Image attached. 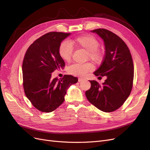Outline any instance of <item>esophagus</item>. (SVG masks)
<instances>
[{
    "label": "esophagus",
    "instance_id": "obj_1",
    "mask_svg": "<svg viewBox=\"0 0 150 150\" xmlns=\"http://www.w3.org/2000/svg\"><path fill=\"white\" fill-rule=\"evenodd\" d=\"M84 80V79L83 78H78V81H79V82H81V81H83Z\"/></svg>",
    "mask_w": 150,
    "mask_h": 150
}]
</instances>
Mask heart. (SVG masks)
Listing matches in <instances>:
<instances>
[{"mask_svg": "<svg viewBox=\"0 0 150 150\" xmlns=\"http://www.w3.org/2000/svg\"><path fill=\"white\" fill-rule=\"evenodd\" d=\"M72 46L84 49L87 51V57L95 62L101 61L103 54L98 49L99 43L98 40L92 35H82L69 41L62 42L59 48L60 57L65 61H69L72 56ZM93 66L89 63L84 64H74L68 67L69 73L76 76H83L88 72L93 69Z\"/></svg>", "mask_w": 150, "mask_h": 150, "instance_id": "heart-1", "label": "heart"}]
</instances>
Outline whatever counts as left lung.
Instances as JSON below:
<instances>
[{
  "label": "left lung",
  "mask_w": 150,
  "mask_h": 150,
  "mask_svg": "<svg viewBox=\"0 0 150 150\" xmlns=\"http://www.w3.org/2000/svg\"><path fill=\"white\" fill-rule=\"evenodd\" d=\"M91 32L96 33L103 40L105 47L103 61L94 74L106 76V79L101 84L96 81H89L91 86L85 94L88 100L99 110L112 112L122 105L132 89V57L125 42L112 32L104 29Z\"/></svg>",
  "instance_id": "obj_1"
}]
</instances>
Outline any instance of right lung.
I'll use <instances>...</instances> for the list:
<instances>
[{
	"label": "right lung",
	"mask_w": 150,
	"mask_h": 150,
	"mask_svg": "<svg viewBox=\"0 0 150 150\" xmlns=\"http://www.w3.org/2000/svg\"><path fill=\"white\" fill-rule=\"evenodd\" d=\"M71 33L51 32L35 40L24 58L23 86L25 96L38 110L50 112L64 101L67 90L78 79L71 75L52 78V73L64 67L65 63L59 54L63 40Z\"/></svg>",
	"instance_id": "add662e5"
}]
</instances>
